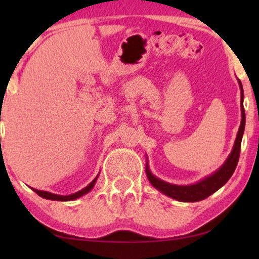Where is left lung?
I'll list each match as a JSON object with an SVG mask.
<instances>
[{
	"mask_svg": "<svg viewBox=\"0 0 259 259\" xmlns=\"http://www.w3.org/2000/svg\"><path fill=\"white\" fill-rule=\"evenodd\" d=\"M239 81V80H238ZM240 92H242V102H240V107H242V122H240L238 134H237L235 146L231 154L229 155V158L226 159L224 165L218 169L217 172L213 175L207 177L201 180V182L194 184V185L190 186H178V185H172V184L165 183L162 180L155 178V177L150 172V169L146 166V175L147 178L150 180V183L153 185L155 189L161 191L162 193L166 196L173 198L179 201H199L203 200L208 196H211L212 193H214L215 191L221 189L223 185H225L228 183V180L231 178V176L235 172L239 160V153H240V144H242V138L244 133V128H245V111H244L243 106V86L242 82L239 81Z\"/></svg>",
	"mask_w": 259,
	"mask_h": 259,
	"instance_id": "left-lung-1",
	"label": "left lung"
}]
</instances>
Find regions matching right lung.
<instances>
[{
  "label": "right lung",
  "mask_w": 259,
  "mask_h": 259,
  "mask_svg": "<svg viewBox=\"0 0 259 259\" xmlns=\"http://www.w3.org/2000/svg\"><path fill=\"white\" fill-rule=\"evenodd\" d=\"M95 182H97V178H95L93 182H92L90 185H88L87 187H84V189H82L81 191H79V192L76 193H73V194H69V196H58V194H54V193H51V192H46V191H38V190H34L35 193H37L38 196L45 198V199H51V200H60V201H68V200H74L76 199V198H79L81 196H83V194H86L90 192V191L93 189L94 184Z\"/></svg>",
  "instance_id": "add662e5"
}]
</instances>
